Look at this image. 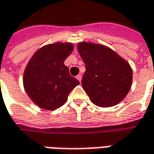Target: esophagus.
<instances>
[{
    "label": "esophagus",
    "mask_w": 154,
    "mask_h": 154,
    "mask_svg": "<svg viewBox=\"0 0 154 154\" xmlns=\"http://www.w3.org/2000/svg\"><path fill=\"white\" fill-rule=\"evenodd\" d=\"M76 77H77V79L79 81V82H81V81H82V75H81V74H78Z\"/></svg>",
    "instance_id": "1"
}]
</instances>
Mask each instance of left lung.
I'll list each match as a JSON object with an SVG mask.
<instances>
[{
	"mask_svg": "<svg viewBox=\"0 0 154 154\" xmlns=\"http://www.w3.org/2000/svg\"><path fill=\"white\" fill-rule=\"evenodd\" d=\"M77 50L85 63L83 89L90 100L100 107L121 102L129 93L133 79L130 65L106 46L82 42Z\"/></svg>",
	"mask_w": 154,
	"mask_h": 154,
	"instance_id": "8db88e82",
	"label": "left lung"
}]
</instances>
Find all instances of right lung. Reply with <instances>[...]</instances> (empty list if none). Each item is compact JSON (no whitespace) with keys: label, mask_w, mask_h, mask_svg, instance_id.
I'll list each match as a JSON object with an SVG mask.
<instances>
[{"label":"right lung","mask_w":154,"mask_h":154,"mask_svg":"<svg viewBox=\"0 0 154 154\" xmlns=\"http://www.w3.org/2000/svg\"><path fill=\"white\" fill-rule=\"evenodd\" d=\"M73 49L72 42L48 44L35 51L27 63L23 75L24 90L41 108L52 111L60 107L79 84L64 65Z\"/></svg>","instance_id":"add662e5"}]
</instances>
